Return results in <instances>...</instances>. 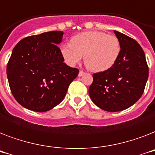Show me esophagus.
Wrapping results in <instances>:
<instances>
[{
	"mask_svg": "<svg viewBox=\"0 0 155 155\" xmlns=\"http://www.w3.org/2000/svg\"><path fill=\"white\" fill-rule=\"evenodd\" d=\"M84 74H85V73H84L83 71H81H81L79 72V74H78V77H81V76H83V75H84Z\"/></svg>",
	"mask_w": 155,
	"mask_h": 155,
	"instance_id": "obj_1",
	"label": "esophagus"
}]
</instances>
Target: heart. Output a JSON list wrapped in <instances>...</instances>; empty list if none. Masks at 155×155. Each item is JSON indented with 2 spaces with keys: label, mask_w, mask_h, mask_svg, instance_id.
Returning <instances> with one entry per match:
<instances>
[{
  "label": "heart",
  "mask_w": 155,
  "mask_h": 155,
  "mask_svg": "<svg viewBox=\"0 0 155 155\" xmlns=\"http://www.w3.org/2000/svg\"><path fill=\"white\" fill-rule=\"evenodd\" d=\"M121 43L115 36L100 31H89L73 37L71 44H63L60 54L68 65L84 61L94 72L108 70L115 65L121 54Z\"/></svg>",
  "instance_id": "heart-1"
}]
</instances>
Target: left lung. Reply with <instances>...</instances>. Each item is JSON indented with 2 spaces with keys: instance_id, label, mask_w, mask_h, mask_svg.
I'll list each match as a JSON object with an SVG mask.
<instances>
[{
  "instance_id": "1",
  "label": "left lung",
  "mask_w": 155,
  "mask_h": 155,
  "mask_svg": "<svg viewBox=\"0 0 155 155\" xmlns=\"http://www.w3.org/2000/svg\"><path fill=\"white\" fill-rule=\"evenodd\" d=\"M114 32L122 47L119 58L110 69L93 74V83L89 88L93 102L109 112L133 106L143 94L149 75L140 45L118 31Z\"/></svg>"
}]
</instances>
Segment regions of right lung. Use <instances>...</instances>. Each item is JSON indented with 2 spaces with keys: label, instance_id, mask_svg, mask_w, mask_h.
Returning a JSON list of instances; mask_svg holds the SVG:
<instances>
[{
  "label": "right lung",
  "instance_id": "right-lung-1",
  "mask_svg": "<svg viewBox=\"0 0 155 155\" xmlns=\"http://www.w3.org/2000/svg\"><path fill=\"white\" fill-rule=\"evenodd\" d=\"M62 31L22 39L13 48L7 78L14 98L23 107L46 112L61 102L79 70L64 63L58 45Z\"/></svg>",
  "mask_w": 155,
  "mask_h": 155
}]
</instances>
